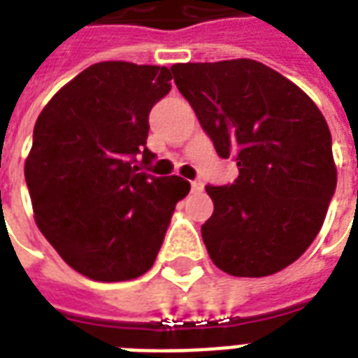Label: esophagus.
Instances as JSON below:
<instances>
[{
  "mask_svg": "<svg viewBox=\"0 0 358 358\" xmlns=\"http://www.w3.org/2000/svg\"><path fill=\"white\" fill-rule=\"evenodd\" d=\"M203 186H205V184H203L201 180H194V182H192V192L199 194V192H203Z\"/></svg>",
  "mask_w": 358,
  "mask_h": 358,
  "instance_id": "obj_1",
  "label": "esophagus"
}]
</instances>
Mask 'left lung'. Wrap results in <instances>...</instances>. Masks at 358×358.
I'll return each mask as SVG.
<instances>
[{
	"label": "left lung",
	"instance_id": "1",
	"mask_svg": "<svg viewBox=\"0 0 358 358\" xmlns=\"http://www.w3.org/2000/svg\"><path fill=\"white\" fill-rule=\"evenodd\" d=\"M180 94L240 176L207 186L209 257L230 276L263 278L299 259L320 232L338 182L330 128L299 86L253 59L176 63Z\"/></svg>",
	"mask_w": 358,
	"mask_h": 358
}]
</instances>
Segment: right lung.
Wrapping results in <instances>:
<instances>
[{"label": "right lung", "instance_id": "obj_1", "mask_svg": "<svg viewBox=\"0 0 358 358\" xmlns=\"http://www.w3.org/2000/svg\"><path fill=\"white\" fill-rule=\"evenodd\" d=\"M172 66L103 61L53 95L36 120L24 178L36 226L61 259L95 282L145 274L174 207L189 192L180 176L140 172L149 110L171 92Z\"/></svg>", "mask_w": 358, "mask_h": 358}]
</instances>
